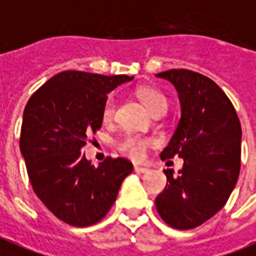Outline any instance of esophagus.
Wrapping results in <instances>:
<instances>
[{"mask_svg":"<svg viewBox=\"0 0 256 256\" xmlns=\"http://www.w3.org/2000/svg\"><path fill=\"white\" fill-rule=\"evenodd\" d=\"M134 169H135L136 173H148V169H147V168L139 166V165H135V166H134Z\"/></svg>","mask_w":256,"mask_h":256,"instance_id":"1","label":"esophagus"}]
</instances>
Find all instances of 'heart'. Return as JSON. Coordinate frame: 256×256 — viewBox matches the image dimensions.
Instances as JSON below:
<instances>
[{"instance_id":"obj_1","label":"heart","mask_w":256,"mask_h":256,"mask_svg":"<svg viewBox=\"0 0 256 256\" xmlns=\"http://www.w3.org/2000/svg\"><path fill=\"white\" fill-rule=\"evenodd\" d=\"M136 95L151 113H156V110H165L166 112L168 106H169L166 95L161 92L160 90L154 88V87H146V86L139 87L136 90ZM116 105H117L116 98L113 95H109L104 102L102 110H100V118L104 122H110L113 120ZM151 143H152V140L150 138L135 135V134H126L116 142V147L122 156L132 158L135 161H140L146 156V151L151 146Z\"/></svg>"}]
</instances>
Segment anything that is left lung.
Masks as SVG:
<instances>
[{"label":"left lung","mask_w":256,"mask_h":256,"mask_svg":"<svg viewBox=\"0 0 256 256\" xmlns=\"http://www.w3.org/2000/svg\"><path fill=\"white\" fill-rule=\"evenodd\" d=\"M156 76L174 84L182 110L161 158L184 160L177 176L164 170L168 182L156 199V212L169 226L188 230L216 216L230 196L240 173L242 126L230 100L210 78L190 69Z\"/></svg>","instance_id":"left-lung-1"}]
</instances>
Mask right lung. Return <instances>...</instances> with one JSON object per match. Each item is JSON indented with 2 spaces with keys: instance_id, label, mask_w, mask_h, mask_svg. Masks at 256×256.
<instances>
[{
  "instance_id": "add662e5",
  "label": "right lung",
  "mask_w": 256,
  "mask_h": 256,
  "mask_svg": "<svg viewBox=\"0 0 256 256\" xmlns=\"http://www.w3.org/2000/svg\"><path fill=\"white\" fill-rule=\"evenodd\" d=\"M134 78L65 70L40 86L26 105L20 151L35 195L56 217L72 226L100 222L134 166L108 156L95 168L82 152L102 126L108 92Z\"/></svg>"
}]
</instances>
